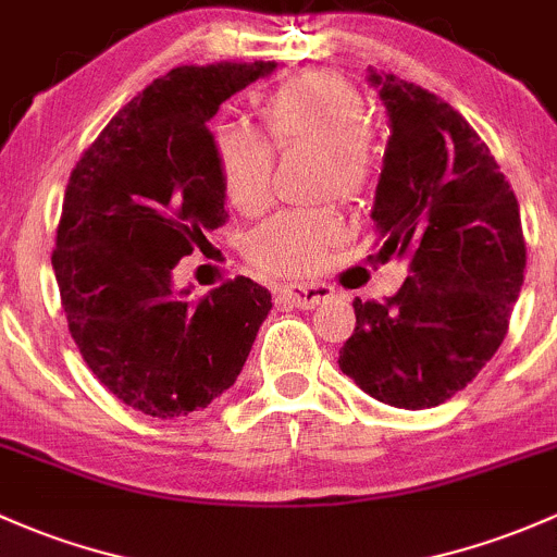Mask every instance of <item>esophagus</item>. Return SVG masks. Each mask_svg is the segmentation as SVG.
Instances as JSON below:
<instances>
[{
    "mask_svg": "<svg viewBox=\"0 0 557 557\" xmlns=\"http://www.w3.org/2000/svg\"><path fill=\"white\" fill-rule=\"evenodd\" d=\"M277 294L288 304H296V307L301 309H312L318 307L320 301H325V298H331L333 290L323 283H290V285H283Z\"/></svg>",
    "mask_w": 557,
    "mask_h": 557,
    "instance_id": "1",
    "label": "esophagus"
}]
</instances>
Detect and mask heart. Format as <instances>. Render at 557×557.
Masks as SVG:
<instances>
[{"mask_svg": "<svg viewBox=\"0 0 557 557\" xmlns=\"http://www.w3.org/2000/svg\"><path fill=\"white\" fill-rule=\"evenodd\" d=\"M261 125L277 149L320 146V175L344 197L366 189L373 146L366 131V101L355 82L331 69H312L283 82L256 103ZM253 127L219 122L210 151L224 195L237 210L253 213L272 191L274 149ZM342 221L320 208L283 210L250 234V259L274 274H309L342 239Z\"/></svg>", "mask_w": 557, "mask_h": 557, "instance_id": "1", "label": "heart"}]
</instances>
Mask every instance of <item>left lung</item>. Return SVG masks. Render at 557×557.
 <instances>
[{"label": "left lung", "instance_id": "left-lung-1", "mask_svg": "<svg viewBox=\"0 0 557 557\" xmlns=\"http://www.w3.org/2000/svg\"><path fill=\"white\" fill-rule=\"evenodd\" d=\"M368 82L389 114L371 219L379 256L408 259L395 296L355 298L338 368L379 403L421 411L446 403L496 355L525 269L510 181L470 122L395 74Z\"/></svg>", "mask_w": 557, "mask_h": 557}]
</instances>
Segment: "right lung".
Returning a JSON list of instances; mask_svg holds the SVG:
<instances>
[{"mask_svg": "<svg viewBox=\"0 0 557 557\" xmlns=\"http://www.w3.org/2000/svg\"><path fill=\"white\" fill-rule=\"evenodd\" d=\"M274 69H173L111 116L69 178L52 250L69 331L98 382L146 417H186L230 389L272 309L250 277L191 301L173 269L226 221L208 122Z\"/></svg>", "mask_w": 557, "mask_h": 557, "instance_id": "obj_1", "label": "right lung"}]
</instances>
